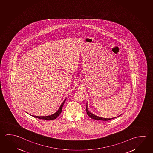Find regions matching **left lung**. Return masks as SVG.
I'll return each mask as SVG.
<instances>
[{
  "label": "left lung",
  "mask_w": 153,
  "mask_h": 153,
  "mask_svg": "<svg viewBox=\"0 0 153 153\" xmlns=\"http://www.w3.org/2000/svg\"><path fill=\"white\" fill-rule=\"evenodd\" d=\"M86 113H87L88 115V116L92 118V119H94V120H111V119H113V118H105L98 117V116H97L93 115V114L90 113V111H88V109H87V105H86Z\"/></svg>",
  "instance_id": "8db88e82"
}]
</instances>
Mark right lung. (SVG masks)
<instances>
[{"mask_svg": "<svg viewBox=\"0 0 153 153\" xmlns=\"http://www.w3.org/2000/svg\"><path fill=\"white\" fill-rule=\"evenodd\" d=\"M65 101H65H63V102L61 104V105L60 108L59 109V110H58L56 113H54V114L52 115L48 116H33L34 117L37 118H39V119H42V120H54L55 118H56L58 117V116H59V115L61 113L63 105H64Z\"/></svg>", "mask_w": 153, "mask_h": 153, "instance_id": "obj_1", "label": "right lung"}]
</instances>
